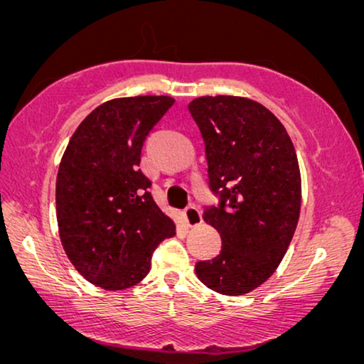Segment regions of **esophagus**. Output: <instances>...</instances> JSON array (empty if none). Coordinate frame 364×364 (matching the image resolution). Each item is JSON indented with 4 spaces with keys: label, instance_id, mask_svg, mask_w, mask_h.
Returning a JSON list of instances; mask_svg holds the SVG:
<instances>
[{
    "label": "esophagus",
    "instance_id": "34e87169",
    "mask_svg": "<svg viewBox=\"0 0 364 364\" xmlns=\"http://www.w3.org/2000/svg\"><path fill=\"white\" fill-rule=\"evenodd\" d=\"M183 215H186V222L188 227H197L202 223V213L196 205H188L186 212H183Z\"/></svg>",
    "mask_w": 364,
    "mask_h": 364
}]
</instances>
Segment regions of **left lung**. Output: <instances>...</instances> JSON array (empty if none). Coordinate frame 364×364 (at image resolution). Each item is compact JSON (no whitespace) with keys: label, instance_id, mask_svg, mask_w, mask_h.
I'll return each mask as SVG.
<instances>
[{"label":"left lung","instance_id":"8db88e82","mask_svg":"<svg viewBox=\"0 0 364 364\" xmlns=\"http://www.w3.org/2000/svg\"><path fill=\"white\" fill-rule=\"evenodd\" d=\"M200 129L208 186L218 205L203 220L222 237L215 258L197 262L203 285L222 295L250 293L273 275L296 230L301 177L283 124L260 102L203 96L188 104Z\"/></svg>","mask_w":364,"mask_h":364}]
</instances>
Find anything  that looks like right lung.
Here are the masks:
<instances>
[{
	"label": "right lung",
	"mask_w": 364,
	"mask_h": 364,
	"mask_svg": "<svg viewBox=\"0 0 364 364\" xmlns=\"http://www.w3.org/2000/svg\"><path fill=\"white\" fill-rule=\"evenodd\" d=\"M173 104L168 96L119 97L94 109L73 134L59 164L56 217L64 252L104 290L137 285L176 223L149 192L141 151Z\"/></svg>",
	"instance_id": "1"
}]
</instances>
